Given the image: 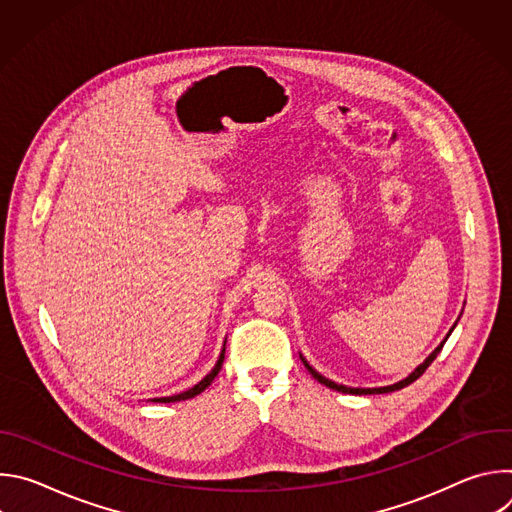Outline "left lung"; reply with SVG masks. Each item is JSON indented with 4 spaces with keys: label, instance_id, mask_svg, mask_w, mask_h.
<instances>
[{
    "label": "left lung",
    "instance_id": "left-lung-1",
    "mask_svg": "<svg viewBox=\"0 0 512 512\" xmlns=\"http://www.w3.org/2000/svg\"><path fill=\"white\" fill-rule=\"evenodd\" d=\"M454 330V328H452ZM452 330H450V334H452ZM448 334V336H450ZM444 344H446V340L440 344V346H437L427 358H425V362L423 364H419V367L407 377V379H403V381H399V383H395V385H389V387H379V389H354V387H346V385H336L334 381H330V379H326V377H322L320 373H316L312 367H310V364L302 358V362L306 364V369L310 371V375L318 381V383H322V385H326V387H330V389H336V391H340V393H350V395H375V393H391V391H399V389H403V387H407V385H411L413 381H417L423 373H425V369L429 367V364L435 360V356L437 354H440V350L444 348Z\"/></svg>",
    "mask_w": 512,
    "mask_h": 512
}]
</instances>
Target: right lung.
<instances>
[{
  "label": "right lung",
  "mask_w": 512,
  "mask_h": 512,
  "mask_svg": "<svg viewBox=\"0 0 512 512\" xmlns=\"http://www.w3.org/2000/svg\"><path fill=\"white\" fill-rule=\"evenodd\" d=\"M223 360H225V350H223V354L218 356V362L214 364V369L198 383V385H194L192 389H188V391H184V393H180V395H172V397H160V399H154L156 403H172V401H186V399H192V397H196V395H200L212 381H214V377L218 375V371H221V367H223Z\"/></svg>",
  "instance_id": "obj_1"
}]
</instances>
